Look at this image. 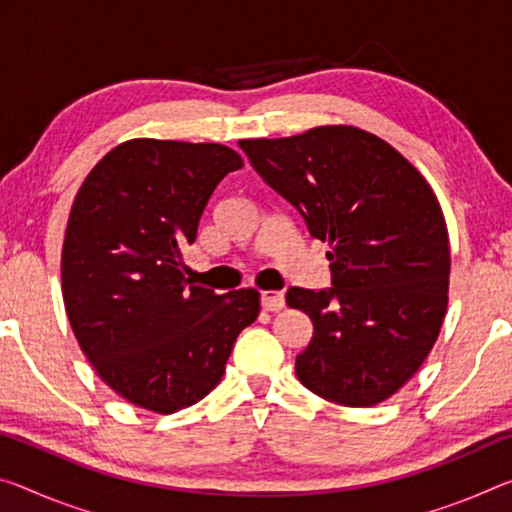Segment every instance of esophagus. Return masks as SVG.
Segmentation results:
<instances>
[{
	"label": "esophagus",
	"instance_id": "1",
	"mask_svg": "<svg viewBox=\"0 0 512 512\" xmlns=\"http://www.w3.org/2000/svg\"><path fill=\"white\" fill-rule=\"evenodd\" d=\"M262 307L266 312H278L285 307V296L280 291H262Z\"/></svg>",
	"mask_w": 512,
	"mask_h": 512
}]
</instances>
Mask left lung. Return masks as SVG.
<instances>
[{
    "label": "left lung",
    "instance_id": "1",
    "mask_svg": "<svg viewBox=\"0 0 512 512\" xmlns=\"http://www.w3.org/2000/svg\"><path fill=\"white\" fill-rule=\"evenodd\" d=\"M239 145L330 246L332 289L287 291V305L314 323L296 355L298 380L348 408L389 399L428 358L449 305V232L431 184L353 125Z\"/></svg>",
    "mask_w": 512,
    "mask_h": 512
}]
</instances>
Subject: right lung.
Returning <instances> with one entry per match:
<instances>
[{
	"instance_id": "1",
	"label": "right lung",
	"mask_w": 512,
	"mask_h": 512,
	"mask_svg": "<svg viewBox=\"0 0 512 512\" xmlns=\"http://www.w3.org/2000/svg\"><path fill=\"white\" fill-rule=\"evenodd\" d=\"M243 168L221 143L132 139L86 175L61 250V291L79 348L125 401L170 415L221 383L259 291L191 285L196 241L218 182Z\"/></svg>"
}]
</instances>
